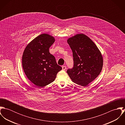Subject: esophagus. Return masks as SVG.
I'll list each match as a JSON object with an SVG mask.
<instances>
[{"mask_svg":"<svg viewBox=\"0 0 125 125\" xmlns=\"http://www.w3.org/2000/svg\"><path fill=\"white\" fill-rule=\"evenodd\" d=\"M62 70H65L66 69V66H62Z\"/></svg>","mask_w":125,"mask_h":125,"instance_id":"1","label":"esophagus"}]
</instances>
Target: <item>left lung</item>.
I'll return each instance as SVG.
<instances>
[{
    "label": "left lung",
    "instance_id": "1",
    "mask_svg": "<svg viewBox=\"0 0 125 125\" xmlns=\"http://www.w3.org/2000/svg\"><path fill=\"white\" fill-rule=\"evenodd\" d=\"M67 43L73 52V66L67 73L73 82L86 87L101 72L102 54L90 38L83 34L70 37Z\"/></svg>",
    "mask_w": 125,
    "mask_h": 125
}]
</instances>
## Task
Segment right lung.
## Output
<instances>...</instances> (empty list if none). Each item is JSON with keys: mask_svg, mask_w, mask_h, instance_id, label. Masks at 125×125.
Wrapping results in <instances>:
<instances>
[{"mask_svg": "<svg viewBox=\"0 0 125 125\" xmlns=\"http://www.w3.org/2000/svg\"><path fill=\"white\" fill-rule=\"evenodd\" d=\"M55 38L47 34L36 37L26 47L22 57L23 71L29 80L39 88L53 82L62 68L57 64L49 49Z\"/></svg>", "mask_w": 125, "mask_h": 125, "instance_id": "right-lung-1", "label": "right lung"}]
</instances>
